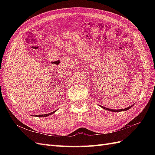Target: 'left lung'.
I'll use <instances>...</instances> for the list:
<instances>
[{"label": "left lung", "instance_id": "obj_1", "mask_svg": "<svg viewBox=\"0 0 155 155\" xmlns=\"http://www.w3.org/2000/svg\"><path fill=\"white\" fill-rule=\"evenodd\" d=\"M134 105H131V106H130V107H127V108H125V109H119V110H114V109H107V108H106V107H102L101 106V107L103 108V109H106V110H110V111H112V112H120V111H124V110H128V109H129L130 108H131Z\"/></svg>", "mask_w": 155, "mask_h": 155}]
</instances>
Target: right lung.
<instances>
[{
  "label": "right lung",
  "instance_id": "obj_1",
  "mask_svg": "<svg viewBox=\"0 0 155 155\" xmlns=\"http://www.w3.org/2000/svg\"><path fill=\"white\" fill-rule=\"evenodd\" d=\"M56 110H55V111H54V112H50V113H49V114H41V115H35L37 117H46V116H50V115H51V114H52L53 113H54V112H55ZM34 116H35V115H34Z\"/></svg>",
  "mask_w": 155,
  "mask_h": 155
}]
</instances>
